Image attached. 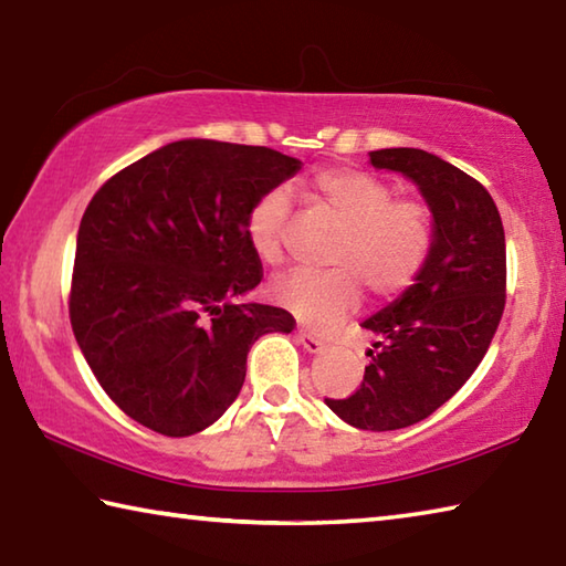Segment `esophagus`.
Instances as JSON below:
<instances>
[{
	"label": "esophagus",
	"mask_w": 566,
	"mask_h": 566,
	"mask_svg": "<svg viewBox=\"0 0 566 566\" xmlns=\"http://www.w3.org/2000/svg\"><path fill=\"white\" fill-rule=\"evenodd\" d=\"M296 338H300V344L306 348V352L310 354H318V352H324V346H326V342L324 338H318L316 334H312L310 328H300V332H296Z\"/></svg>",
	"instance_id": "34e87169"
}]
</instances>
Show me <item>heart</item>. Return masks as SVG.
Masks as SVG:
<instances>
[{
    "label": "heart",
    "mask_w": 566,
    "mask_h": 566,
    "mask_svg": "<svg viewBox=\"0 0 566 566\" xmlns=\"http://www.w3.org/2000/svg\"><path fill=\"white\" fill-rule=\"evenodd\" d=\"M314 198L342 222L328 248L324 270H300L274 280L272 300L306 324L328 328L361 302V290L376 300L408 292L433 256L436 212L426 200L394 195V188L361 168H324L312 178ZM292 195L270 188L256 198L244 232L254 254L266 264L284 262V228Z\"/></svg>",
    "instance_id": "heart-1"
}]
</instances>
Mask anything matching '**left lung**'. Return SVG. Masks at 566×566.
<instances>
[{"label":"left lung","mask_w":566,"mask_h":566,"mask_svg":"<svg viewBox=\"0 0 566 566\" xmlns=\"http://www.w3.org/2000/svg\"><path fill=\"white\" fill-rule=\"evenodd\" d=\"M371 163L418 185L438 240L420 280L361 324L378 336L361 386L326 406L354 428L398 430L443 406L488 354L507 300L505 230L490 192L433 153L384 148Z\"/></svg>","instance_id":"8db88e82"}]
</instances>
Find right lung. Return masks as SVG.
<instances>
[{"label":"right lung","mask_w":566,"mask_h":566,"mask_svg":"<svg viewBox=\"0 0 566 566\" xmlns=\"http://www.w3.org/2000/svg\"><path fill=\"white\" fill-rule=\"evenodd\" d=\"M302 160L264 146L176 140L108 178L81 218L71 328L123 413L182 438L238 398L262 334L296 326L266 304H238L262 282L244 232L250 205Z\"/></svg>","instance_id":"right-lung-1"}]
</instances>
